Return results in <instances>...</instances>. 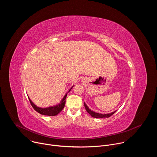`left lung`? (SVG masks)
<instances>
[{"label": "left lung", "mask_w": 157, "mask_h": 157, "mask_svg": "<svg viewBox=\"0 0 157 157\" xmlns=\"http://www.w3.org/2000/svg\"><path fill=\"white\" fill-rule=\"evenodd\" d=\"M84 107H85V109H86V111L93 117H94V118H104V117H107H107H109L110 116H111L113 114H114L116 113V112L117 111V110H115V111L113 112V113H108V114H101V113H95L94 111H93L90 109H89V107L86 104L85 102L84 103Z\"/></svg>", "instance_id": "8db88e82"}]
</instances>
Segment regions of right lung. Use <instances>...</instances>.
I'll return each mask as SVG.
<instances>
[{
    "instance_id": "1",
    "label": "right lung",
    "mask_w": 157,
    "mask_h": 157,
    "mask_svg": "<svg viewBox=\"0 0 157 157\" xmlns=\"http://www.w3.org/2000/svg\"><path fill=\"white\" fill-rule=\"evenodd\" d=\"M74 85L70 88V90L66 93V94L64 96V97L63 98V99H61V101H60V102L58 104H56L55 105H53V106H50V107H38L37 105H36L32 101V100L30 99V98L29 97V101L31 103V105H32V107H33V109L38 112V113H40L41 115H44V116H55L58 115L60 112L63 110V109L65 105V102H66V98L67 96V94H68L71 90V89L73 87Z\"/></svg>"
}]
</instances>
